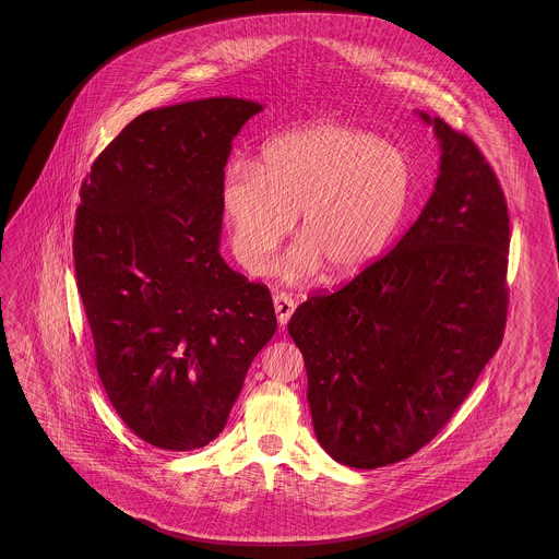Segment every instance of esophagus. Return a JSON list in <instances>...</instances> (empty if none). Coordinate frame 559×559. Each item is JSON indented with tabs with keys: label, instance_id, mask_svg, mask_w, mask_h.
Segmentation results:
<instances>
[{
	"label": "esophagus",
	"instance_id": "obj_1",
	"mask_svg": "<svg viewBox=\"0 0 559 559\" xmlns=\"http://www.w3.org/2000/svg\"><path fill=\"white\" fill-rule=\"evenodd\" d=\"M274 308L275 313H277V321L285 325L292 318L294 309H296V301H294V297L287 296V294H275Z\"/></svg>",
	"mask_w": 559,
	"mask_h": 559
}]
</instances>
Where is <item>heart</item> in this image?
<instances>
[{
    "label": "heart",
    "mask_w": 559,
    "mask_h": 559,
    "mask_svg": "<svg viewBox=\"0 0 559 559\" xmlns=\"http://www.w3.org/2000/svg\"><path fill=\"white\" fill-rule=\"evenodd\" d=\"M407 155L354 126L321 121L263 145L258 169L234 164L219 191L231 250L251 274H265L299 214L304 238L280 274L306 282L328 267L333 280L364 272L390 246L409 200Z\"/></svg>",
    "instance_id": "obj_1"
}]
</instances>
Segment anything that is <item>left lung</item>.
<instances>
[{
    "label": "left lung",
    "mask_w": 559,
    "mask_h": 559,
    "mask_svg": "<svg viewBox=\"0 0 559 559\" xmlns=\"http://www.w3.org/2000/svg\"><path fill=\"white\" fill-rule=\"evenodd\" d=\"M416 114L440 145V174L416 224L287 323L306 361L318 441L357 469L402 462L433 440L506 328L510 217L498 178L464 133Z\"/></svg>",
    "instance_id": "left-lung-1"
}]
</instances>
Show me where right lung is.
Instances as JSON below:
<instances>
[{"label": "right lung", "instance_id": "right-lung-1", "mask_svg": "<svg viewBox=\"0 0 559 559\" xmlns=\"http://www.w3.org/2000/svg\"><path fill=\"white\" fill-rule=\"evenodd\" d=\"M262 109L229 95L150 109L82 183L73 262L97 373L126 426L159 450L222 433L275 333L270 289L219 255L231 142Z\"/></svg>", "mask_w": 559, "mask_h": 559}]
</instances>
